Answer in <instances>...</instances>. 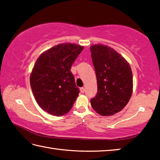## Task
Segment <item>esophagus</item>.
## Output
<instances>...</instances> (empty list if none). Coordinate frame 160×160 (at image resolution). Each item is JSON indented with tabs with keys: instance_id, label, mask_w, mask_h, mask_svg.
I'll return each mask as SVG.
<instances>
[{
	"instance_id": "34e87169",
	"label": "esophagus",
	"mask_w": 160,
	"mask_h": 160,
	"mask_svg": "<svg viewBox=\"0 0 160 160\" xmlns=\"http://www.w3.org/2000/svg\"><path fill=\"white\" fill-rule=\"evenodd\" d=\"M80 90L81 92H82V93H84V92H85V88H80Z\"/></svg>"
}]
</instances>
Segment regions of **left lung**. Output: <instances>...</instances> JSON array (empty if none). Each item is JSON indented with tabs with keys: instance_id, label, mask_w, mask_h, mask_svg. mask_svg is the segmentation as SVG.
<instances>
[{
	"instance_id": "obj_1",
	"label": "left lung",
	"mask_w": 160,
	"mask_h": 160,
	"mask_svg": "<svg viewBox=\"0 0 160 160\" xmlns=\"http://www.w3.org/2000/svg\"><path fill=\"white\" fill-rule=\"evenodd\" d=\"M90 50L97 82L91 106L100 115H113L126 106L131 97V68L123 56L107 46L93 45Z\"/></svg>"
}]
</instances>
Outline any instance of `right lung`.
Returning <instances> with one entry per match:
<instances>
[{"label": "right lung", "mask_w": 160, "mask_h": 160, "mask_svg": "<svg viewBox=\"0 0 160 160\" xmlns=\"http://www.w3.org/2000/svg\"><path fill=\"white\" fill-rule=\"evenodd\" d=\"M83 47L74 44L56 45L42 53L30 75L32 92L43 110L53 116L66 114L80 90L70 68Z\"/></svg>", "instance_id": "right-lung-1"}]
</instances>
